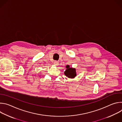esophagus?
Wrapping results in <instances>:
<instances>
[{
    "label": "esophagus",
    "mask_w": 122,
    "mask_h": 122,
    "mask_svg": "<svg viewBox=\"0 0 122 122\" xmlns=\"http://www.w3.org/2000/svg\"><path fill=\"white\" fill-rule=\"evenodd\" d=\"M54 64L55 65H56V66H57V65H58L59 63H58L57 61H55L54 62Z\"/></svg>",
    "instance_id": "1"
}]
</instances>
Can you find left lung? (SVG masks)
I'll return each mask as SVG.
<instances>
[{"label": "left lung", "mask_w": 122, "mask_h": 122, "mask_svg": "<svg viewBox=\"0 0 122 122\" xmlns=\"http://www.w3.org/2000/svg\"><path fill=\"white\" fill-rule=\"evenodd\" d=\"M66 69L64 71L65 75L69 78H74L76 76V69L75 68L70 67L69 65H66Z\"/></svg>", "instance_id": "8db88e82"}]
</instances>
